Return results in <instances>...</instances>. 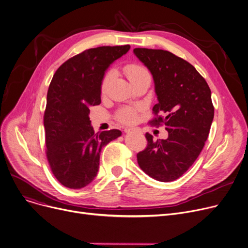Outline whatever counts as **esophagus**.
I'll return each mask as SVG.
<instances>
[{"instance_id":"1","label":"esophagus","mask_w":248,"mask_h":248,"mask_svg":"<svg viewBox=\"0 0 248 248\" xmlns=\"http://www.w3.org/2000/svg\"><path fill=\"white\" fill-rule=\"evenodd\" d=\"M134 129L133 128H128V127H126V128H124V132L125 133H130V132H132Z\"/></svg>"}]
</instances>
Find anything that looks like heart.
Instances as JSON below:
<instances>
[{
  "label": "heart",
  "instance_id": "b5f03b06",
  "mask_svg": "<svg viewBox=\"0 0 248 248\" xmlns=\"http://www.w3.org/2000/svg\"><path fill=\"white\" fill-rule=\"evenodd\" d=\"M125 72H126L128 79L131 82H133L134 80L142 77L143 75L148 74V72L143 67H141L139 65H135V64H131V65L126 66ZM113 75H114V72L112 70H110L104 75L103 79H102V82H101V92L102 93H104L106 91L110 81L113 78ZM117 118L122 123H126V124L133 123L137 118V109L132 108V107L123 108L117 113Z\"/></svg>",
  "mask_w": 248,
  "mask_h": 248
}]
</instances>
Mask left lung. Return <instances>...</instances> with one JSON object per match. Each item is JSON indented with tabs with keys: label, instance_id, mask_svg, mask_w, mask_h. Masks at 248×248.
I'll list each match as a JSON object with an SVG mask.
<instances>
[{
	"label": "left lung",
	"instance_id": "obj_1",
	"mask_svg": "<svg viewBox=\"0 0 248 248\" xmlns=\"http://www.w3.org/2000/svg\"><path fill=\"white\" fill-rule=\"evenodd\" d=\"M134 54L153 76L158 103L150 124H164L167 139L145 134L147 147L137 154L140 168L155 180L178 179L204 147L214 107L205 79L182 58L164 50L135 48Z\"/></svg>",
	"mask_w": 248,
	"mask_h": 248
}]
</instances>
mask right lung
I'll list each match as a JSON object with an SVG mask.
<instances>
[{
	"label": "right lung",
	"mask_w": 248,
	"mask_h": 248,
	"mask_svg": "<svg viewBox=\"0 0 248 248\" xmlns=\"http://www.w3.org/2000/svg\"><path fill=\"white\" fill-rule=\"evenodd\" d=\"M130 49L103 46L86 50L63 63L53 76L44 113L46 155L62 185L80 189L97 175L101 149L121 136L112 129L95 133L90 107L101 103V82L108 67Z\"/></svg>",
	"instance_id": "right-lung-1"
}]
</instances>
